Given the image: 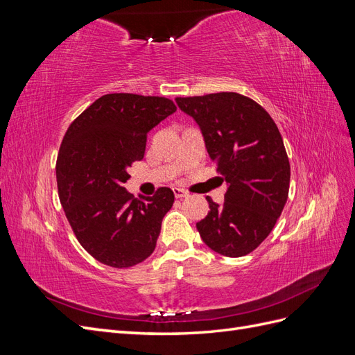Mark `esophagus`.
<instances>
[{
    "label": "esophagus",
    "instance_id": "esophagus-1",
    "mask_svg": "<svg viewBox=\"0 0 355 355\" xmlns=\"http://www.w3.org/2000/svg\"><path fill=\"white\" fill-rule=\"evenodd\" d=\"M173 192H175L176 198H184L188 196V192L185 189H180V188H173Z\"/></svg>",
    "mask_w": 355,
    "mask_h": 355
}]
</instances>
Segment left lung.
Returning <instances> with one entry per match:
<instances>
[{
	"label": "left lung",
	"instance_id": "left-lung-1",
	"mask_svg": "<svg viewBox=\"0 0 355 355\" xmlns=\"http://www.w3.org/2000/svg\"><path fill=\"white\" fill-rule=\"evenodd\" d=\"M176 103L201 128L210 158L228 184L223 206L197 222L202 241L228 257L249 254L272 231L288 197L290 163L271 115L240 93L220 92Z\"/></svg>",
	"mask_w": 355,
	"mask_h": 355
}]
</instances>
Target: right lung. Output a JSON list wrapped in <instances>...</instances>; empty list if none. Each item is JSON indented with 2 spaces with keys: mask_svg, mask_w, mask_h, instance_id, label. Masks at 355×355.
Instances as JSON below:
<instances>
[{
  "mask_svg": "<svg viewBox=\"0 0 355 355\" xmlns=\"http://www.w3.org/2000/svg\"><path fill=\"white\" fill-rule=\"evenodd\" d=\"M176 111L173 101L133 93L105 94L68 127L56 161L58 192L80 244L112 268L144 262L155 249L170 188L135 198L127 168L145 154L148 132Z\"/></svg>",
  "mask_w": 355,
  "mask_h": 355,
  "instance_id": "add662e5",
  "label": "right lung"
}]
</instances>
